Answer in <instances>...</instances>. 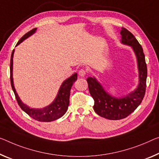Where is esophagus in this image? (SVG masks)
I'll return each mask as SVG.
<instances>
[{"label":"esophagus","mask_w":159,"mask_h":159,"mask_svg":"<svg viewBox=\"0 0 159 159\" xmlns=\"http://www.w3.org/2000/svg\"><path fill=\"white\" fill-rule=\"evenodd\" d=\"M78 74H79V76L83 77L85 76V75H86V71H85V70L84 69H81L79 71V73H78Z\"/></svg>","instance_id":"34e87169"}]
</instances>
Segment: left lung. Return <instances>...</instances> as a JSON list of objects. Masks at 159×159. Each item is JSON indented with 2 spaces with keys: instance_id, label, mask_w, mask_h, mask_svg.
I'll list each match as a JSON object with an SVG mask.
<instances>
[{
  "instance_id": "8db88e82",
  "label": "left lung",
  "mask_w": 159,
  "mask_h": 159,
  "mask_svg": "<svg viewBox=\"0 0 159 159\" xmlns=\"http://www.w3.org/2000/svg\"><path fill=\"white\" fill-rule=\"evenodd\" d=\"M121 43L131 46L137 60L139 84L135 90L122 97L109 94L94 77L87 79L89 93L94 100V110L100 116L110 120H119L127 117L139 106L145 95L147 77L145 55L143 48L134 35L121 28Z\"/></svg>"
}]
</instances>
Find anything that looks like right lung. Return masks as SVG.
Instances as JSON below:
<instances>
[{
  "instance_id": "add662e5",
  "label": "right lung",
  "mask_w": 159,
  "mask_h": 159,
  "mask_svg": "<svg viewBox=\"0 0 159 159\" xmlns=\"http://www.w3.org/2000/svg\"><path fill=\"white\" fill-rule=\"evenodd\" d=\"M37 28H34L28 33L25 34L22 37L17 43L16 46H18L19 44H20L23 40L31 36L33 34L35 33ZM15 50H13L11 54V66H10V70H11V83L12 89L13 90V92L16 96L17 102L20 108L28 114L29 116L32 118L35 119L39 121L43 122H49L52 121L57 119H60L66 113L67 110L68 106L70 104V89L72 87L74 82L77 80V74L75 73L71 77L65 80L61 86L58 91L57 95L56 96L55 99L48 106L44 107L43 109H34L30 108L28 105L24 104L21 99L19 97L18 93L16 92V90L15 89L13 84V55Z\"/></svg>"
}]
</instances>
